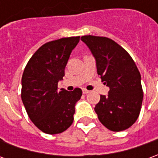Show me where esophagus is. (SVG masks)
<instances>
[{"mask_svg": "<svg viewBox=\"0 0 158 158\" xmlns=\"http://www.w3.org/2000/svg\"><path fill=\"white\" fill-rule=\"evenodd\" d=\"M83 93L85 95V94H88V93H89V90H87L86 89H83Z\"/></svg>", "mask_w": 158, "mask_h": 158, "instance_id": "esophagus-1", "label": "esophagus"}]
</instances>
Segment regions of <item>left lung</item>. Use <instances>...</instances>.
<instances>
[{
	"label": "left lung",
	"instance_id": "left-lung-1",
	"mask_svg": "<svg viewBox=\"0 0 158 158\" xmlns=\"http://www.w3.org/2000/svg\"><path fill=\"white\" fill-rule=\"evenodd\" d=\"M96 60L97 73L109 87L106 96L95 107L100 122L112 131L129 129L138 118L143 91L141 76L132 57L124 49L106 37H81Z\"/></svg>",
	"mask_w": 158,
	"mask_h": 158
}]
</instances>
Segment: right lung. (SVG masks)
Returning a JSON list of instances; mask_svg holds the SVG:
<instances>
[{
    "label": "right lung",
    "mask_w": 158,
    "mask_h": 158,
    "mask_svg": "<svg viewBox=\"0 0 158 158\" xmlns=\"http://www.w3.org/2000/svg\"><path fill=\"white\" fill-rule=\"evenodd\" d=\"M79 36L45 43L26 65L22 77V101L29 118L45 134L56 135L69 129L82 90L58 89L59 81Z\"/></svg>",
    "instance_id": "obj_1"
}]
</instances>
